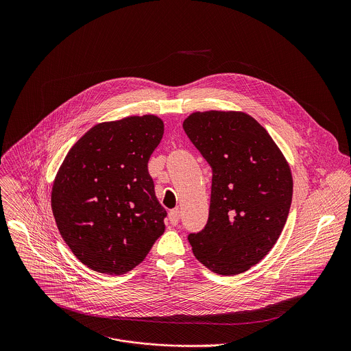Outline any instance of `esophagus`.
Masks as SVG:
<instances>
[{"mask_svg": "<svg viewBox=\"0 0 351 351\" xmlns=\"http://www.w3.org/2000/svg\"><path fill=\"white\" fill-rule=\"evenodd\" d=\"M169 221L173 224V226H177L180 223V210L178 209H171L169 212Z\"/></svg>", "mask_w": 351, "mask_h": 351, "instance_id": "esophagus-1", "label": "esophagus"}]
</instances>
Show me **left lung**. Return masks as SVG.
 <instances>
[{
	"label": "left lung",
	"mask_w": 351,
	"mask_h": 351,
	"mask_svg": "<svg viewBox=\"0 0 351 351\" xmlns=\"http://www.w3.org/2000/svg\"><path fill=\"white\" fill-rule=\"evenodd\" d=\"M184 131L212 169L205 227L188 241L204 266L223 276L249 270L287 223L293 181L267 131L242 112H196Z\"/></svg>",
	"instance_id": "8db88e82"
}]
</instances>
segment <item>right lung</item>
<instances>
[{"instance_id":"add662e5","label":"right lung","mask_w":351,"mask_h":351,"mask_svg":"<svg viewBox=\"0 0 351 351\" xmlns=\"http://www.w3.org/2000/svg\"><path fill=\"white\" fill-rule=\"evenodd\" d=\"M162 136L159 117L131 116L95 125L66 155L52 213L66 245L92 270H132L163 234L167 212L147 167Z\"/></svg>"}]
</instances>
